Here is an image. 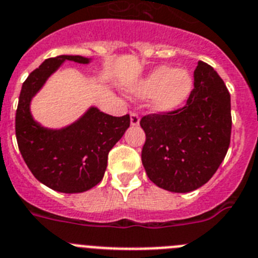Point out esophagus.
Wrapping results in <instances>:
<instances>
[{
  "label": "esophagus",
  "mask_w": 258,
  "mask_h": 258,
  "mask_svg": "<svg viewBox=\"0 0 258 258\" xmlns=\"http://www.w3.org/2000/svg\"><path fill=\"white\" fill-rule=\"evenodd\" d=\"M130 122H131L132 126H138L140 123V116L138 113H131L130 114Z\"/></svg>",
  "instance_id": "34e87169"
}]
</instances>
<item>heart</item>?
<instances>
[{
  "mask_svg": "<svg viewBox=\"0 0 258 258\" xmlns=\"http://www.w3.org/2000/svg\"><path fill=\"white\" fill-rule=\"evenodd\" d=\"M194 89V78L185 69L160 66L138 82L132 92L138 97H151V106L160 113L178 110Z\"/></svg>",
  "mask_w": 258,
  "mask_h": 258,
  "instance_id": "1",
  "label": "heart"
}]
</instances>
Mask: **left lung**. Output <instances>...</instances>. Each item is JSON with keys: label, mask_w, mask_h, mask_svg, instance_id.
Returning a JSON list of instances; mask_svg holds the SVG:
<instances>
[{"label": "left lung", "mask_w": 258, "mask_h": 258, "mask_svg": "<svg viewBox=\"0 0 258 258\" xmlns=\"http://www.w3.org/2000/svg\"><path fill=\"white\" fill-rule=\"evenodd\" d=\"M187 104L170 113L143 116L142 162L148 178L166 191L197 189L222 163L231 138V102L223 80L199 61Z\"/></svg>", "instance_id": "1"}]
</instances>
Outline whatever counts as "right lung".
Listing matches in <instances>:
<instances>
[{"mask_svg": "<svg viewBox=\"0 0 258 258\" xmlns=\"http://www.w3.org/2000/svg\"><path fill=\"white\" fill-rule=\"evenodd\" d=\"M64 61L88 63L80 55H58L42 62L22 86L15 135L24 162L39 182L63 194H79L101 182L107 154L130 127V115L113 116L91 107L79 120L61 130L35 122L30 104L49 76Z\"/></svg>", "mask_w": 258, "mask_h": 258, "instance_id": "obj_1", "label": "right lung"}]
</instances>
